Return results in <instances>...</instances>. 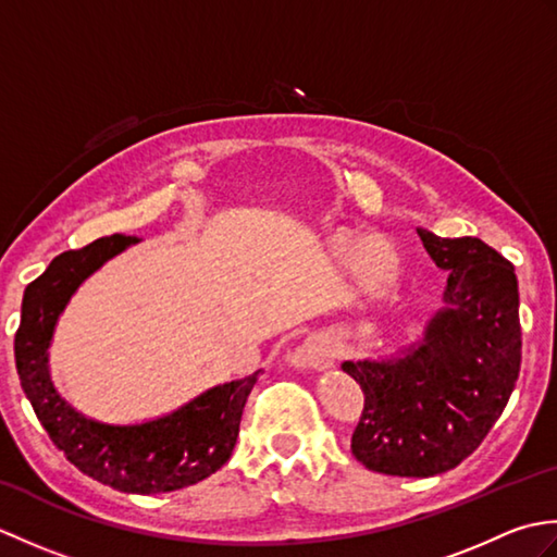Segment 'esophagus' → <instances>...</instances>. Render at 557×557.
I'll use <instances>...</instances> for the list:
<instances>
[{
	"mask_svg": "<svg viewBox=\"0 0 557 557\" xmlns=\"http://www.w3.org/2000/svg\"><path fill=\"white\" fill-rule=\"evenodd\" d=\"M289 361L301 369H327L335 363V345L323 333L306 337L301 345L289 354Z\"/></svg>",
	"mask_w": 557,
	"mask_h": 557,
	"instance_id": "esophagus-1",
	"label": "esophagus"
}]
</instances>
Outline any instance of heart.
<instances>
[{"label": "heart", "instance_id": "b5f03b06", "mask_svg": "<svg viewBox=\"0 0 557 557\" xmlns=\"http://www.w3.org/2000/svg\"><path fill=\"white\" fill-rule=\"evenodd\" d=\"M335 251L349 265H359L369 287L383 289L397 275V256L389 246L381 242H371L357 232H339L335 234Z\"/></svg>", "mask_w": 557, "mask_h": 557}]
</instances>
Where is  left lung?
Returning <instances> with one entry per match:
<instances>
[{
  "instance_id": "1",
  "label": "left lung",
  "mask_w": 557,
  "mask_h": 557,
  "mask_svg": "<svg viewBox=\"0 0 557 557\" xmlns=\"http://www.w3.org/2000/svg\"><path fill=\"white\" fill-rule=\"evenodd\" d=\"M447 270L445 306L399 357L345 361L363 389L351 453L387 476H435L455 469L488 435L522 363L515 268L476 236L443 239L417 230Z\"/></svg>"
}]
</instances>
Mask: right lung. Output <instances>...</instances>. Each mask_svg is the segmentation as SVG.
Segmentation results:
<instances>
[{
	"label": "right lung",
	"mask_w": 557,
	"mask_h": 557,
	"mask_svg": "<svg viewBox=\"0 0 557 557\" xmlns=\"http://www.w3.org/2000/svg\"><path fill=\"white\" fill-rule=\"evenodd\" d=\"M132 244H138L136 236L112 234L59 253L23 294L14 357L35 417L71 465L114 491L170 493L208 479L230 459L260 371L210 387L168 417L146 423L112 425L71 407L57 393L47 366L57 321L81 282Z\"/></svg>",
	"instance_id": "1"
}]
</instances>
